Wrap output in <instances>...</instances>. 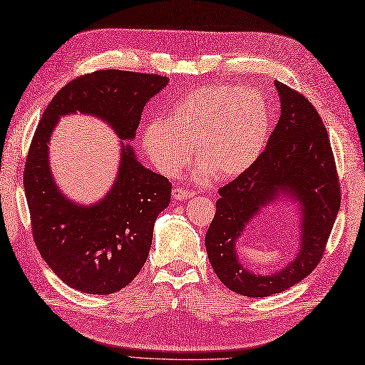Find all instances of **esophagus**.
<instances>
[{
	"instance_id": "1",
	"label": "esophagus",
	"mask_w": 365,
	"mask_h": 365,
	"mask_svg": "<svg viewBox=\"0 0 365 365\" xmlns=\"http://www.w3.org/2000/svg\"><path fill=\"white\" fill-rule=\"evenodd\" d=\"M172 196L176 201H187V200L193 198L195 193L189 192V190H184V189H181V187H175V189L172 190Z\"/></svg>"
}]
</instances>
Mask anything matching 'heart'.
Masks as SVG:
<instances>
[{"label":"heart","mask_w":365,"mask_h":365,"mask_svg":"<svg viewBox=\"0 0 365 365\" xmlns=\"http://www.w3.org/2000/svg\"><path fill=\"white\" fill-rule=\"evenodd\" d=\"M272 107L255 88L210 84L187 92L172 106L169 118L144 125L143 149L165 176H175L193 153L196 176L232 180L259 160L272 129Z\"/></svg>","instance_id":"b5f03b06"}]
</instances>
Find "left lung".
<instances>
[{
  "label": "left lung",
  "mask_w": 365,
  "mask_h": 365,
  "mask_svg": "<svg viewBox=\"0 0 365 365\" xmlns=\"http://www.w3.org/2000/svg\"><path fill=\"white\" fill-rule=\"evenodd\" d=\"M281 116L252 169L220 189L216 213L205 233L207 256L216 277L232 292L265 298L309 277L322 258L341 205L329 133L317 109L285 84L274 81ZM297 203L300 242L287 266L255 274L239 261V238L264 208Z\"/></svg>",
  "instance_id": "8db88e82"
}]
</instances>
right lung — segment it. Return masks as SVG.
<instances>
[{
	"label": "right lung",
	"mask_w": 365,
	"mask_h": 365,
	"mask_svg": "<svg viewBox=\"0 0 365 365\" xmlns=\"http://www.w3.org/2000/svg\"><path fill=\"white\" fill-rule=\"evenodd\" d=\"M165 76L98 71L66 84L47 106L29 149L24 192L36 247L58 278L88 294H112L129 285L149 256L153 225L170 202L172 185L138 161L132 141L147 101ZM91 114L120 138V165L111 189L93 205H80L57 187L48 144L66 114Z\"/></svg>",
	"instance_id": "obj_1"
}]
</instances>
